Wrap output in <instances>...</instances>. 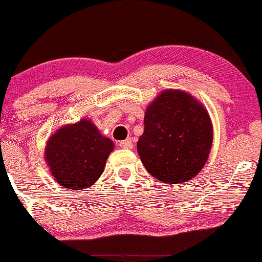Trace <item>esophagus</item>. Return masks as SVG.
Masks as SVG:
<instances>
[{
    "label": "esophagus",
    "instance_id": "1",
    "mask_svg": "<svg viewBox=\"0 0 262 262\" xmlns=\"http://www.w3.org/2000/svg\"><path fill=\"white\" fill-rule=\"evenodd\" d=\"M119 145H120L121 148H125V149H131L132 147H134L131 138H127V139H125V141H121L120 143H119Z\"/></svg>",
    "mask_w": 262,
    "mask_h": 262
}]
</instances>
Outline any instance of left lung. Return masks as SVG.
I'll list each match as a JSON object with an SVG mask.
<instances>
[{
    "mask_svg": "<svg viewBox=\"0 0 262 262\" xmlns=\"http://www.w3.org/2000/svg\"><path fill=\"white\" fill-rule=\"evenodd\" d=\"M212 142V121L205 107L185 91L164 90L145 111L137 151L152 177L179 184L201 171Z\"/></svg>",
    "mask_w": 262,
    "mask_h": 262,
    "instance_id": "left-lung-1",
    "label": "left lung"
}]
</instances>
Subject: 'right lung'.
I'll return each instance as SVG.
<instances>
[{
	"instance_id": "obj_1",
	"label": "right lung",
	"mask_w": 262,
	"mask_h": 262,
	"mask_svg": "<svg viewBox=\"0 0 262 262\" xmlns=\"http://www.w3.org/2000/svg\"><path fill=\"white\" fill-rule=\"evenodd\" d=\"M114 143L88 119L60 127L48 139L46 161L52 176L66 189L90 188L103 173Z\"/></svg>"
}]
</instances>
